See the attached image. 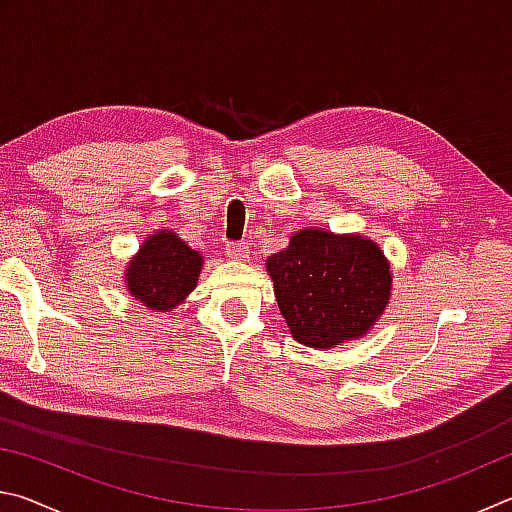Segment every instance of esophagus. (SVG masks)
<instances>
[{
	"mask_svg": "<svg viewBox=\"0 0 512 512\" xmlns=\"http://www.w3.org/2000/svg\"><path fill=\"white\" fill-rule=\"evenodd\" d=\"M225 255L230 259H237V262H246L250 250L246 244H239V241H228V244H225Z\"/></svg>",
	"mask_w": 512,
	"mask_h": 512,
	"instance_id": "1",
	"label": "esophagus"
}]
</instances>
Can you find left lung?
I'll use <instances>...</instances> for the list:
<instances>
[{
  "instance_id": "1",
  "label": "left lung",
  "mask_w": 512,
  "mask_h": 512,
  "mask_svg": "<svg viewBox=\"0 0 512 512\" xmlns=\"http://www.w3.org/2000/svg\"><path fill=\"white\" fill-rule=\"evenodd\" d=\"M266 268L293 339L309 348L359 339L391 296L386 257L366 237L300 230Z\"/></svg>"
}]
</instances>
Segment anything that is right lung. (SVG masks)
I'll use <instances>...</instances> for the list:
<instances>
[{"mask_svg":"<svg viewBox=\"0 0 512 512\" xmlns=\"http://www.w3.org/2000/svg\"><path fill=\"white\" fill-rule=\"evenodd\" d=\"M203 259L173 232L162 230L149 237L140 248V255L131 259L126 280L133 298L142 305L169 311L194 291L201 275Z\"/></svg>","mask_w":512,"mask_h":512,"instance_id":"right-lung-1","label":"right lung"}]
</instances>
